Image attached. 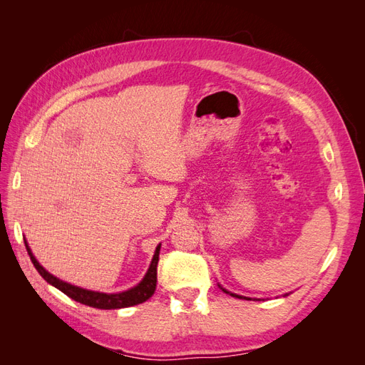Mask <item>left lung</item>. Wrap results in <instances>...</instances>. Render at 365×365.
I'll list each match as a JSON object with an SVG mask.
<instances>
[{"mask_svg": "<svg viewBox=\"0 0 365 365\" xmlns=\"http://www.w3.org/2000/svg\"><path fill=\"white\" fill-rule=\"evenodd\" d=\"M224 291H225V289H224ZM225 292H227V291H225ZM227 294H228V292H227ZM231 295H233V297H237V298H244V297H240V295H236V294H231ZM245 300H250V298H247V297H245Z\"/></svg>", "mask_w": 365, "mask_h": 365, "instance_id": "obj_1", "label": "left lung"}]
</instances>
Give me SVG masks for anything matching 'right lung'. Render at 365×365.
Wrapping results in <instances>:
<instances>
[{
  "label": "right lung",
  "mask_w": 365,
  "mask_h": 365,
  "mask_svg": "<svg viewBox=\"0 0 365 365\" xmlns=\"http://www.w3.org/2000/svg\"><path fill=\"white\" fill-rule=\"evenodd\" d=\"M26 242V240H24ZM27 252L31 259V263L35 264L36 271L42 275L43 280H47L50 284H53L54 288H58L59 291H62L65 295H68L70 298H73L74 302H79L82 304L91 306V307H97V309H121V307H129V306H135L140 304L143 302H146L148 298H150L155 292L157 288V264L160 260V248L161 245L157 247L155 254H153V259L150 267L143 279L137 286L134 288L125 291V292H118V294H102V292H94V291H86L82 288H77V286H73L67 282H62L59 279L54 277L50 272H47L43 269L39 262L33 257V254L29 248V245L26 244Z\"/></svg>",
  "instance_id": "obj_1"
}]
</instances>
